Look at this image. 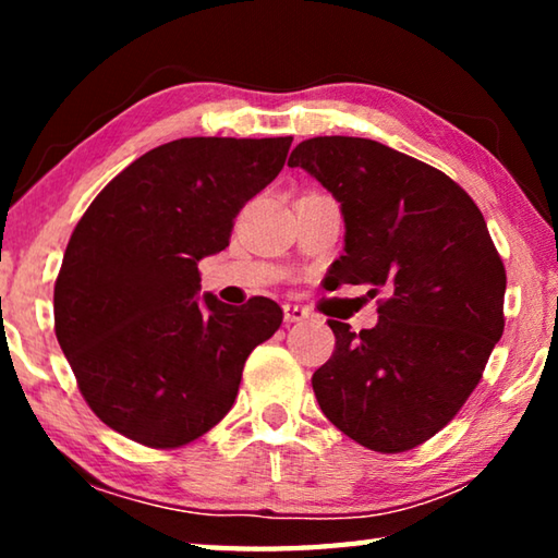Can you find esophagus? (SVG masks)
Returning <instances> with one entry per match:
<instances>
[{
	"instance_id": "obj_1",
	"label": "esophagus",
	"mask_w": 558,
	"mask_h": 558,
	"mask_svg": "<svg viewBox=\"0 0 558 558\" xmlns=\"http://www.w3.org/2000/svg\"><path fill=\"white\" fill-rule=\"evenodd\" d=\"M282 315H286V323H302V319L310 317V310L288 302V305H282Z\"/></svg>"
}]
</instances>
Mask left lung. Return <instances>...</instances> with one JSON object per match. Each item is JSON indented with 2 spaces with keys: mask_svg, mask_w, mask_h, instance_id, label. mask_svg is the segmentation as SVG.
Wrapping results in <instances>:
<instances>
[{
  "mask_svg": "<svg viewBox=\"0 0 558 558\" xmlns=\"http://www.w3.org/2000/svg\"><path fill=\"white\" fill-rule=\"evenodd\" d=\"M288 167L339 202L344 256L337 286H369L379 323L337 337L313 374L335 426L376 452H403L448 426L505 332L502 258L475 202L436 167L364 137H313Z\"/></svg>",
  "mask_w": 558,
  "mask_h": 558,
  "instance_id": "8db88e82",
  "label": "left lung"
}]
</instances>
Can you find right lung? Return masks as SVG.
<instances>
[{"label": "right lung", "mask_w": 558, "mask_h": 558, "mask_svg": "<svg viewBox=\"0 0 558 558\" xmlns=\"http://www.w3.org/2000/svg\"><path fill=\"white\" fill-rule=\"evenodd\" d=\"M292 137H182L112 179L75 226L53 288L56 337L93 413L147 448H179L231 411L243 364L282 323L231 307L199 260L286 165Z\"/></svg>", "instance_id": "right-lung-1"}]
</instances>
